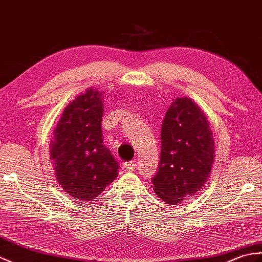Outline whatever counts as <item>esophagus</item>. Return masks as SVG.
I'll list each match as a JSON object with an SVG mask.
<instances>
[{
	"label": "esophagus",
	"instance_id": "esophagus-1",
	"mask_svg": "<svg viewBox=\"0 0 262 262\" xmlns=\"http://www.w3.org/2000/svg\"><path fill=\"white\" fill-rule=\"evenodd\" d=\"M124 168L126 169V171H134V169L136 168V163L134 162H125L124 163Z\"/></svg>",
	"mask_w": 262,
	"mask_h": 262
}]
</instances>
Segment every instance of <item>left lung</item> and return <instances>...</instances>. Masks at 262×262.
Instances as JSON below:
<instances>
[{"label": "left lung", "mask_w": 262, "mask_h": 262, "mask_svg": "<svg viewBox=\"0 0 262 262\" xmlns=\"http://www.w3.org/2000/svg\"><path fill=\"white\" fill-rule=\"evenodd\" d=\"M161 157L151 178L154 191L168 204H180L201 190L214 161V139L208 119L191 99L176 98L161 130Z\"/></svg>", "instance_id": "1"}]
</instances>
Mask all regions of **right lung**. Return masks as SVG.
Returning <instances> with one entry per match:
<instances>
[{"label":"right lung","mask_w":262,"mask_h":262,"mask_svg":"<svg viewBox=\"0 0 262 262\" xmlns=\"http://www.w3.org/2000/svg\"><path fill=\"white\" fill-rule=\"evenodd\" d=\"M102 116V95L88 89L64 108L53 132L50 156L59 184L86 202L118 176V163L103 145Z\"/></svg>","instance_id":"add662e5"}]
</instances>
